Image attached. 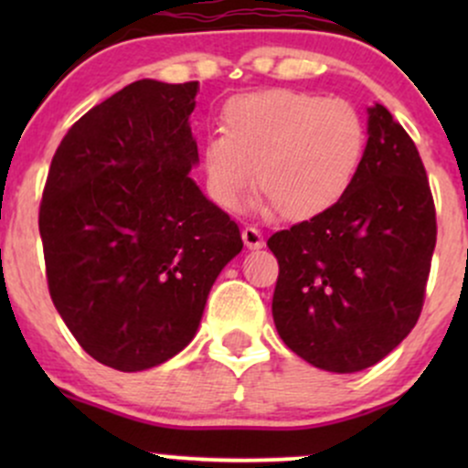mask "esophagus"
I'll return each instance as SVG.
<instances>
[{"label": "esophagus", "instance_id": "obj_1", "mask_svg": "<svg viewBox=\"0 0 468 468\" xmlns=\"http://www.w3.org/2000/svg\"><path fill=\"white\" fill-rule=\"evenodd\" d=\"M241 239H244L246 249H250V250H257L264 246V235L252 227H246L244 230H241Z\"/></svg>", "mask_w": 468, "mask_h": 468}]
</instances>
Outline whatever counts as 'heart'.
I'll list each match as a JSON object with an SVG mask.
<instances>
[{
	"label": "heart",
	"mask_w": 468,
	"mask_h": 468,
	"mask_svg": "<svg viewBox=\"0 0 468 468\" xmlns=\"http://www.w3.org/2000/svg\"><path fill=\"white\" fill-rule=\"evenodd\" d=\"M222 130L202 147L208 196L238 211L255 178L266 204L286 219H308L335 207L356 180L367 147L356 107L299 90L235 96Z\"/></svg>",
	"instance_id": "heart-1"
}]
</instances>
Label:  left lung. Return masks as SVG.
Masks as SVG:
<instances>
[{
	"mask_svg": "<svg viewBox=\"0 0 468 468\" xmlns=\"http://www.w3.org/2000/svg\"><path fill=\"white\" fill-rule=\"evenodd\" d=\"M279 261L272 319L303 361L335 374L372 367L422 310L436 208L416 144L388 107H367V147L350 191L268 239Z\"/></svg>",
	"mask_w": 468,
	"mask_h": 468,
	"instance_id": "obj_1",
	"label": "left lung"
}]
</instances>
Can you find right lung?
<instances>
[{
    "label": "right lung",
    "instance_id": "add662e5",
    "mask_svg": "<svg viewBox=\"0 0 468 468\" xmlns=\"http://www.w3.org/2000/svg\"><path fill=\"white\" fill-rule=\"evenodd\" d=\"M197 90L130 83L69 127L48 174L39 233L52 303L79 346L118 372L185 350L244 246L191 178Z\"/></svg>",
    "mask_w": 468,
    "mask_h": 468
}]
</instances>
